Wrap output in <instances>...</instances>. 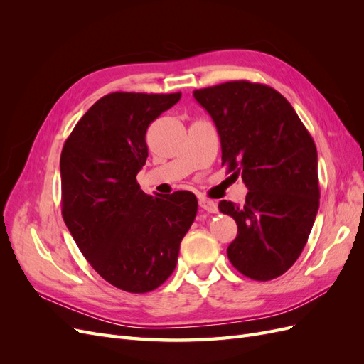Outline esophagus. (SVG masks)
<instances>
[{
  "instance_id": "34e87169",
  "label": "esophagus",
  "mask_w": 364,
  "mask_h": 364,
  "mask_svg": "<svg viewBox=\"0 0 364 364\" xmlns=\"http://www.w3.org/2000/svg\"><path fill=\"white\" fill-rule=\"evenodd\" d=\"M199 206H200L202 209H205V211L211 213V214H214V213L218 211L217 205H215L213 200H208V199H199Z\"/></svg>"
}]
</instances>
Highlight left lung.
I'll return each mask as SVG.
<instances>
[{
    "label": "left lung",
    "instance_id": "1",
    "mask_svg": "<svg viewBox=\"0 0 364 364\" xmlns=\"http://www.w3.org/2000/svg\"><path fill=\"white\" fill-rule=\"evenodd\" d=\"M193 95L217 127L222 165L249 190L243 206L218 203L238 226L228 258L250 279L278 278L299 258L318 209L314 141L287 98L267 85L235 80Z\"/></svg>",
    "mask_w": 364,
    "mask_h": 364
}]
</instances>
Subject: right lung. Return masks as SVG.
<instances>
[{"instance_id": "right-lung-1", "label": "right lung", "mask_w": 364, "mask_h": 364, "mask_svg": "<svg viewBox=\"0 0 364 364\" xmlns=\"http://www.w3.org/2000/svg\"><path fill=\"white\" fill-rule=\"evenodd\" d=\"M181 95L107 94L62 149L65 225L92 269L129 293L151 291L170 278L196 218L193 193L149 196L136 182L149 156L147 127Z\"/></svg>"}]
</instances>
